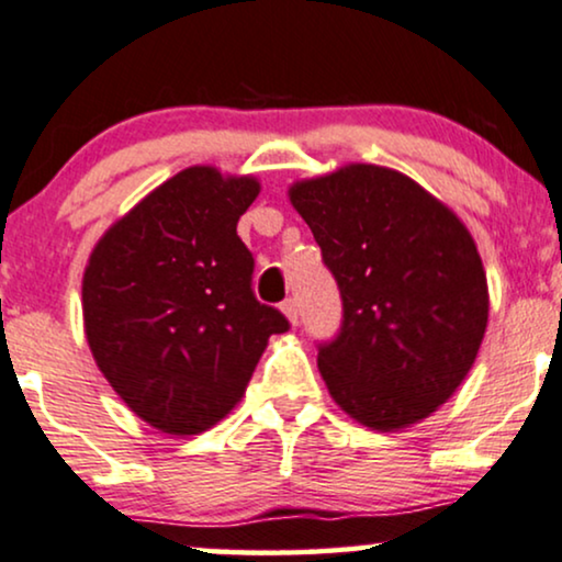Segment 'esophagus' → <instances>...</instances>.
<instances>
[{
  "label": "esophagus",
  "instance_id": "esophagus-1",
  "mask_svg": "<svg viewBox=\"0 0 562 562\" xmlns=\"http://www.w3.org/2000/svg\"><path fill=\"white\" fill-rule=\"evenodd\" d=\"M281 313L286 315L289 323L296 325V323H300V302H296V300H286V302L281 304Z\"/></svg>",
  "mask_w": 562,
  "mask_h": 562
}]
</instances>
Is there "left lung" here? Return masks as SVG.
I'll use <instances>...</instances> for the list:
<instances>
[{
    "label": "left lung",
    "instance_id": "8db88e82",
    "mask_svg": "<svg viewBox=\"0 0 562 562\" xmlns=\"http://www.w3.org/2000/svg\"><path fill=\"white\" fill-rule=\"evenodd\" d=\"M289 200L341 289V334L317 351L330 398L380 432L427 419L469 375L487 330V276L469 228L375 164L302 179Z\"/></svg>",
    "mask_w": 562,
    "mask_h": 562
}]
</instances>
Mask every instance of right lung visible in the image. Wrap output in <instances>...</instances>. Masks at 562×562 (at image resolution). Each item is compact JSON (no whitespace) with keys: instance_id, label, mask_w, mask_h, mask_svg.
<instances>
[{"instance_id":"obj_1","label":"right lung","mask_w":562,"mask_h":562,"mask_svg":"<svg viewBox=\"0 0 562 562\" xmlns=\"http://www.w3.org/2000/svg\"><path fill=\"white\" fill-rule=\"evenodd\" d=\"M255 177L190 166L106 228L82 273V323L116 396L166 435L211 429L289 321L252 294L237 221Z\"/></svg>"}]
</instances>
